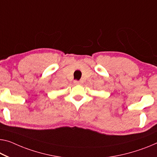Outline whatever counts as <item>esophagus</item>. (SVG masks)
I'll return each mask as SVG.
<instances>
[{"mask_svg": "<svg viewBox=\"0 0 157 157\" xmlns=\"http://www.w3.org/2000/svg\"><path fill=\"white\" fill-rule=\"evenodd\" d=\"M74 83H75L76 85H79V84H81V82L79 81H74Z\"/></svg>", "mask_w": 157, "mask_h": 157, "instance_id": "34e87169", "label": "esophagus"}]
</instances>
